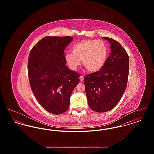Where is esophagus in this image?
Returning a JSON list of instances; mask_svg holds the SVG:
<instances>
[{
    "label": "esophagus",
    "mask_w": 154,
    "mask_h": 154,
    "mask_svg": "<svg viewBox=\"0 0 154 154\" xmlns=\"http://www.w3.org/2000/svg\"><path fill=\"white\" fill-rule=\"evenodd\" d=\"M80 80L81 82H82L84 81V77L82 75H81L80 77Z\"/></svg>",
    "instance_id": "34e87169"
}]
</instances>
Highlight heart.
I'll return each mask as SVG.
<instances>
[{"mask_svg": "<svg viewBox=\"0 0 154 154\" xmlns=\"http://www.w3.org/2000/svg\"><path fill=\"white\" fill-rule=\"evenodd\" d=\"M108 55V47L101 40H84L74 45L72 52L67 53L65 59L70 68L76 70L82 63L90 72H96L104 66Z\"/></svg>", "mask_w": 154, "mask_h": 154, "instance_id": "1", "label": "heart"}]
</instances>
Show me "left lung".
Wrapping results in <instances>:
<instances>
[{"instance_id":"8db88e82","label":"left lung","mask_w":154,"mask_h":154,"mask_svg":"<svg viewBox=\"0 0 154 154\" xmlns=\"http://www.w3.org/2000/svg\"><path fill=\"white\" fill-rule=\"evenodd\" d=\"M102 38L110 43V56L102 68L84 79L88 105L98 112L112 110L119 102L126 88L129 68V58L122 46L111 38Z\"/></svg>"}]
</instances>
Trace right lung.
I'll list each match as a JSON object with an SVG mask.
<instances>
[{
  "label": "right lung",
  "mask_w": 154,
  "mask_h": 154,
  "mask_svg": "<svg viewBox=\"0 0 154 154\" xmlns=\"http://www.w3.org/2000/svg\"><path fill=\"white\" fill-rule=\"evenodd\" d=\"M72 37L46 36L30 52L28 72L31 89L48 112L61 114L69 107L70 98L80 74L66 66L65 50Z\"/></svg>",
  "instance_id": "1"
}]
</instances>
